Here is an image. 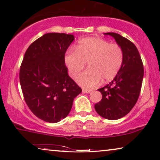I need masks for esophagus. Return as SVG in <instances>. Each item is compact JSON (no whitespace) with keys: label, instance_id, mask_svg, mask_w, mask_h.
Segmentation results:
<instances>
[{"label":"esophagus","instance_id":"obj_1","mask_svg":"<svg viewBox=\"0 0 160 160\" xmlns=\"http://www.w3.org/2000/svg\"><path fill=\"white\" fill-rule=\"evenodd\" d=\"M82 91H83V92H85V93H89V92H91V89H84L83 88L82 89Z\"/></svg>","mask_w":160,"mask_h":160}]
</instances>
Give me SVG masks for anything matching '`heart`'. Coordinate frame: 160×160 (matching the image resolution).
I'll list each match as a JSON object with an SVG mask.
<instances>
[{"instance_id":"b5f03b06","label":"heart","mask_w":160,"mask_h":160,"mask_svg":"<svg viewBox=\"0 0 160 160\" xmlns=\"http://www.w3.org/2000/svg\"><path fill=\"white\" fill-rule=\"evenodd\" d=\"M123 60L120 46L97 37L81 39L76 50L70 49L65 55V64L73 78L87 62L89 68L76 78V82L86 89L97 86L102 79L104 82L112 80L119 73Z\"/></svg>"}]
</instances>
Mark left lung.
<instances>
[{
    "label": "left lung",
    "mask_w": 160,
    "mask_h": 160,
    "mask_svg": "<svg viewBox=\"0 0 160 160\" xmlns=\"http://www.w3.org/2000/svg\"><path fill=\"white\" fill-rule=\"evenodd\" d=\"M122 49L124 60L115 78L102 88V100L95 105L97 113L105 119H119L128 114L138 99L143 78V65L138 50L121 35L107 32Z\"/></svg>",
    "instance_id": "obj_1"
}]
</instances>
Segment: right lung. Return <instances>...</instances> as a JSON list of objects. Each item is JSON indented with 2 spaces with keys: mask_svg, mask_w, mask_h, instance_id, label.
I'll return each mask as SVG.
<instances>
[{
  "mask_svg": "<svg viewBox=\"0 0 160 160\" xmlns=\"http://www.w3.org/2000/svg\"><path fill=\"white\" fill-rule=\"evenodd\" d=\"M73 35L46 33L28 48L19 70L24 98L39 119L56 123L71 110L82 89L68 73L65 54Z\"/></svg>",
  "mask_w": 160,
  "mask_h": 160,
  "instance_id": "obj_1",
  "label": "right lung"
}]
</instances>
